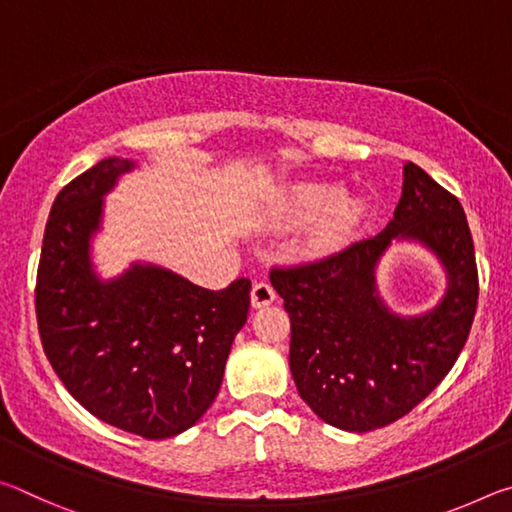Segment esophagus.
<instances>
[{"label":"esophagus","instance_id":"34e87169","mask_svg":"<svg viewBox=\"0 0 512 512\" xmlns=\"http://www.w3.org/2000/svg\"><path fill=\"white\" fill-rule=\"evenodd\" d=\"M275 300V289L268 282H257L253 291H250V302H253L255 309L268 307Z\"/></svg>","mask_w":512,"mask_h":512}]
</instances>
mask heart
<instances>
[{"instance_id": "heart-1", "label": "heart", "mask_w": 512, "mask_h": 512, "mask_svg": "<svg viewBox=\"0 0 512 512\" xmlns=\"http://www.w3.org/2000/svg\"><path fill=\"white\" fill-rule=\"evenodd\" d=\"M363 212L366 205L359 196L341 194L334 183H318V180L289 185L282 203L284 219L291 225L316 219L307 237L309 248L316 253H327L345 244L357 232Z\"/></svg>"}]
</instances>
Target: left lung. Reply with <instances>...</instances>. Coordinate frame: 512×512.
Instances as JSON below:
<instances>
[{
  "label": "left lung",
  "instance_id": "8db88e82",
  "mask_svg": "<svg viewBox=\"0 0 512 512\" xmlns=\"http://www.w3.org/2000/svg\"><path fill=\"white\" fill-rule=\"evenodd\" d=\"M397 240H413L448 275L446 296L418 317L390 311L376 266ZM291 318L289 368L320 420L343 431L386 427L413 411L461 354L479 300L474 244L458 198L418 164H404L402 198L379 235L309 264L273 268Z\"/></svg>",
  "mask_w": 512,
  "mask_h": 512
}]
</instances>
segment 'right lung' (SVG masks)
<instances>
[{"label":"right lung","instance_id":"add662e5","mask_svg":"<svg viewBox=\"0 0 512 512\" xmlns=\"http://www.w3.org/2000/svg\"><path fill=\"white\" fill-rule=\"evenodd\" d=\"M135 160L106 158L60 189L42 239L36 314L42 348L76 402L149 440L183 433L219 395L250 280L210 291L169 268L133 262L94 271L103 198Z\"/></svg>","mask_w":512,"mask_h":512}]
</instances>
